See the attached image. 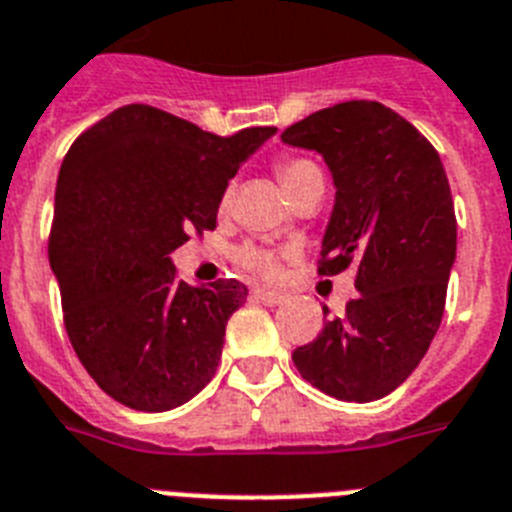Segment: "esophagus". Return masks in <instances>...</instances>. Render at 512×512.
Masks as SVG:
<instances>
[{"instance_id": "34e87169", "label": "esophagus", "mask_w": 512, "mask_h": 512, "mask_svg": "<svg viewBox=\"0 0 512 512\" xmlns=\"http://www.w3.org/2000/svg\"><path fill=\"white\" fill-rule=\"evenodd\" d=\"M255 296H257V301H262L265 306H278L286 301V296H283V293L270 291V288H255Z\"/></svg>"}]
</instances>
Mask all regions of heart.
Returning <instances> with one entry per match:
<instances>
[{
	"label": "heart",
	"mask_w": 512,
	"mask_h": 512,
	"mask_svg": "<svg viewBox=\"0 0 512 512\" xmlns=\"http://www.w3.org/2000/svg\"><path fill=\"white\" fill-rule=\"evenodd\" d=\"M278 175H281L283 185H286L288 195H299L301 190L311 188V185H324V172L317 162H311L306 157H288L278 162ZM231 201V185L221 195V206ZM291 250H273V247H262V244H244L239 247L237 260L242 268L252 270V273L262 275V278H275L281 273V262L291 257Z\"/></svg>",
	"instance_id": "b5f03b06"
}]
</instances>
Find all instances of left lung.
<instances>
[{"instance_id": "1", "label": "left lung", "mask_w": 512, "mask_h": 512, "mask_svg": "<svg viewBox=\"0 0 512 512\" xmlns=\"http://www.w3.org/2000/svg\"><path fill=\"white\" fill-rule=\"evenodd\" d=\"M319 151L335 182L319 275L355 268L345 317L293 350V366L342 402H373L397 389L441 327L456 260V213L438 151L391 108L350 100L281 133Z\"/></svg>"}]
</instances>
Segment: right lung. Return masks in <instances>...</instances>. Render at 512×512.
Instances as JSON below:
<instances>
[{
    "instance_id": "obj_1",
    "label": "right lung",
    "mask_w": 512,
    "mask_h": 512,
    "mask_svg": "<svg viewBox=\"0 0 512 512\" xmlns=\"http://www.w3.org/2000/svg\"><path fill=\"white\" fill-rule=\"evenodd\" d=\"M275 131L216 136L151 105H123L71 144L48 260L74 353L115 402L164 412L213 379L247 286H188L170 255L190 231L216 229L229 180Z\"/></svg>"
}]
</instances>
